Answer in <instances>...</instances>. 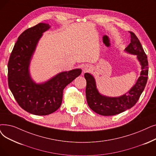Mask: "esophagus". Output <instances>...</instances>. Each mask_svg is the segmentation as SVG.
<instances>
[{
    "instance_id": "esophagus-1",
    "label": "esophagus",
    "mask_w": 156,
    "mask_h": 156,
    "mask_svg": "<svg viewBox=\"0 0 156 156\" xmlns=\"http://www.w3.org/2000/svg\"><path fill=\"white\" fill-rule=\"evenodd\" d=\"M90 70V67L89 65H85L83 67V73L88 72V71H89Z\"/></svg>"
}]
</instances>
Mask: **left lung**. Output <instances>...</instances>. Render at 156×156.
I'll return each mask as SVG.
<instances>
[{"label": "left lung", "mask_w": 156, "mask_h": 156, "mask_svg": "<svg viewBox=\"0 0 156 156\" xmlns=\"http://www.w3.org/2000/svg\"><path fill=\"white\" fill-rule=\"evenodd\" d=\"M129 32L131 43L125 48V51L136 55L141 69L140 76L129 90L119 97L104 96L98 91L96 80L92 74L88 73L84 74L87 81L85 94L88 105L94 112L101 115H115L130 109L137 103L145 87L148 73L147 57L138 37L133 32Z\"/></svg>", "instance_id": "1"}]
</instances>
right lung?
Masks as SVG:
<instances>
[{
    "instance_id": "obj_1",
    "label": "right lung",
    "mask_w": 156,
    "mask_h": 156,
    "mask_svg": "<svg viewBox=\"0 0 156 156\" xmlns=\"http://www.w3.org/2000/svg\"><path fill=\"white\" fill-rule=\"evenodd\" d=\"M51 26L39 23L25 30L18 38L8 62V85L20 106L36 115H46L62 104L63 90L82 73L81 69L59 73L49 80L36 83L30 74L29 66L37 44Z\"/></svg>"
}]
</instances>
